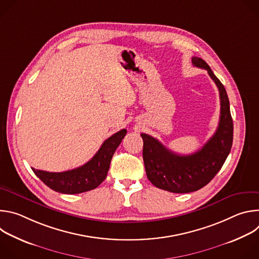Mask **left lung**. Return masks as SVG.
Returning <instances> with one entry per match:
<instances>
[{"label": "left lung", "mask_w": 259, "mask_h": 259, "mask_svg": "<svg viewBox=\"0 0 259 259\" xmlns=\"http://www.w3.org/2000/svg\"><path fill=\"white\" fill-rule=\"evenodd\" d=\"M192 62L208 71L219 91L220 118L214 135L201 150L183 156L171 152L156 138L145 133L140 134L143 139L142 156L147 178L155 187L176 194L196 192L208 184L225 164L234 136L230 100L225 86L202 58L193 57Z\"/></svg>", "instance_id": "obj_1"}]
</instances>
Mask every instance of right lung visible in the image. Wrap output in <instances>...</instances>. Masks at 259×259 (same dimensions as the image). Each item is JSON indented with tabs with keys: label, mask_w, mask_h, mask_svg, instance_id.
Returning a JSON list of instances; mask_svg holds the SVG:
<instances>
[{
	"label": "right lung",
	"mask_w": 259,
	"mask_h": 259,
	"mask_svg": "<svg viewBox=\"0 0 259 259\" xmlns=\"http://www.w3.org/2000/svg\"><path fill=\"white\" fill-rule=\"evenodd\" d=\"M127 133L126 129L108 137L93 158L81 167L64 172H47L31 168L51 190L61 194H81L96 189L106 178L110 161Z\"/></svg>",
	"instance_id": "right-lung-1"
}]
</instances>
